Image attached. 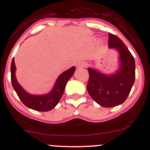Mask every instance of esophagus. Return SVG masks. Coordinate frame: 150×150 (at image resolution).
I'll return each mask as SVG.
<instances>
[{
  "mask_svg": "<svg viewBox=\"0 0 150 150\" xmlns=\"http://www.w3.org/2000/svg\"><path fill=\"white\" fill-rule=\"evenodd\" d=\"M86 63L85 62H79V63L78 64V68H82V67H86Z\"/></svg>",
  "mask_w": 150,
  "mask_h": 150,
  "instance_id": "esophagus-1",
  "label": "esophagus"
}]
</instances>
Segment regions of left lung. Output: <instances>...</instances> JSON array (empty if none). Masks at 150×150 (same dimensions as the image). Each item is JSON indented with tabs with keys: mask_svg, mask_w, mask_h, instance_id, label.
<instances>
[{
	"mask_svg": "<svg viewBox=\"0 0 150 150\" xmlns=\"http://www.w3.org/2000/svg\"><path fill=\"white\" fill-rule=\"evenodd\" d=\"M108 47L119 53L118 69L107 75L97 69L88 68L87 91L97 104L105 108L117 106L125 101L136 76L134 58L122 41L115 35L108 33Z\"/></svg>",
	"mask_w": 150,
	"mask_h": 150,
	"instance_id": "obj_1",
	"label": "left lung"
}]
</instances>
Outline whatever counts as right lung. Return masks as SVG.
Here are the masks:
<instances>
[{
  "label": "right lung",
  "instance_id": "1",
  "mask_svg": "<svg viewBox=\"0 0 150 150\" xmlns=\"http://www.w3.org/2000/svg\"><path fill=\"white\" fill-rule=\"evenodd\" d=\"M75 67L64 72L58 77L51 91L45 94L34 95L28 93L18 83L15 76L16 66L13 58L11 64V80L12 86L23 104L29 108L37 111H49L56 106L62 98L65 86L69 78L73 75Z\"/></svg>",
  "mask_w": 150,
  "mask_h": 150
}]
</instances>
